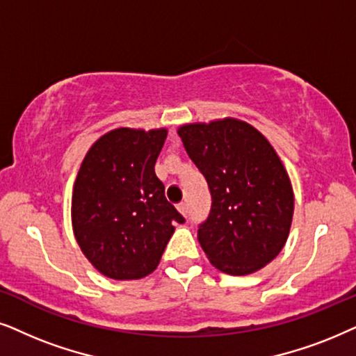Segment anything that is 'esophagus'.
<instances>
[{"instance_id": "esophagus-1", "label": "esophagus", "mask_w": 356, "mask_h": 356, "mask_svg": "<svg viewBox=\"0 0 356 356\" xmlns=\"http://www.w3.org/2000/svg\"><path fill=\"white\" fill-rule=\"evenodd\" d=\"M177 208H179V211L182 213V215H187V213H188V205H187V202H182V203H179Z\"/></svg>"}]
</instances>
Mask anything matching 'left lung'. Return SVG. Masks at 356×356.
<instances>
[{"label":"left lung","mask_w":356,"mask_h":356,"mask_svg":"<svg viewBox=\"0 0 356 356\" xmlns=\"http://www.w3.org/2000/svg\"><path fill=\"white\" fill-rule=\"evenodd\" d=\"M207 179L211 208L198 243L221 272L248 275L277 257L293 220L290 179L275 149L249 123L225 118L179 129Z\"/></svg>","instance_id":"obj_1"}]
</instances>
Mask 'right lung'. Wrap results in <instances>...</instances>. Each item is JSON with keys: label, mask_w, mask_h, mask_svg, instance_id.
<instances>
[{"label": "right lung", "mask_w": 356, "mask_h": 356, "mask_svg": "<svg viewBox=\"0 0 356 356\" xmlns=\"http://www.w3.org/2000/svg\"><path fill=\"white\" fill-rule=\"evenodd\" d=\"M165 130L117 129L88 151L74 182L73 229L89 262L113 280H136L158 267L184 218L154 172Z\"/></svg>", "instance_id": "obj_1"}]
</instances>
